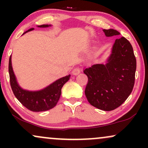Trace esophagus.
Masks as SVG:
<instances>
[{
	"label": "esophagus",
	"mask_w": 148,
	"mask_h": 148,
	"mask_svg": "<svg viewBox=\"0 0 148 148\" xmlns=\"http://www.w3.org/2000/svg\"><path fill=\"white\" fill-rule=\"evenodd\" d=\"M80 72H81V69H80L79 67H75V68L72 70V74H74V75H77V74H79Z\"/></svg>",
	"instance_id": "34e87169"
}]
</instances>
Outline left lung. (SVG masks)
I'll list each match as a JSON object with an SVG mask.
<instances>
[{
    "label": "left lung",
    "instance_id": "1",
    "mask_svg": "<svg viewBox=\"0 0 148 148\" xmlns=\"http://www.w3.org/2000/svg\"><path fill=\"white\" fill-rule=\"evenodd\" d=\"M106 37L120 35L114 29H103ZM136 60L130 42L125 37L116 39L106 64H96L84 69L88 78L85 94L92 106L112 111L125 102L135 81Z\"/></svg>",
    "mask_w": 148,
    "mask_h": 148
}]
</instances>
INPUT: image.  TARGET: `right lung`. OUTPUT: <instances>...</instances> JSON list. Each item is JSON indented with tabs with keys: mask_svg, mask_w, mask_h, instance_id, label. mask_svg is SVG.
<instances>
[{
	"mask_svg": "<svg viewBox=\"0 0 148 148\" xmlns=\"http://www.w3.org/2000/svg\"><path fill=\"white\" fill-rule=\"evenodd\" d=\"M37 26L40 28H47L51 26V25L44 24ZM33 30H34L33 28H30L23 34ZM9 74L10 86L14 96L25 108L34 112L48 111L56 106L60 97L61 89L63 85L67 82L70 78V74L60 78L40 90H26L21 88L18 84L12 66V56H10L9 60Z\"/></svg>",
	"mask_w": 148,
	"mask_h": 148,
	"instance_id": "right-lung-1",
	"label": "right lung"
}]
</instances>
